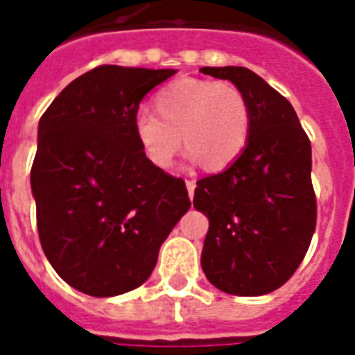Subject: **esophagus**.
<instances>
[{
  "label": "esophagus",
  "instance_id": "34e87169",
  "mask_svg": "<svg viewBox=\"0 0 355 355\" xmlns=\"http://www.w3.org/2000/svg\"><path fill=\"white\" fill-rule=\"evenodd\" d=\"M186 188H188V196L193 198V192H196V182H193V180H186Z\"/></svg>",
  "mask_w": 355,
  "mask_h": 355
}]
</instances>
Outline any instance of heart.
Segmentation results:
<instances>
[{"instance_id": "heart-1", "label": "heart", "mask_w": 355, "mask_h": 355, "mask_svg": "<svg viewBox=\"0 0 355 355\" xmlns=\"http://www.w3.org/2000/svg\"><path fill=\"white\" fill-rule=\"evenodd\" d=\"M154 110H139L132 132L148 162L167 169L182 144L205 171H223L243 152L251 132L245 94L232 83L180 78L154 96Z\"/></svg>"}]
</instances>
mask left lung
Here are the masks:
<instances>
[{"instance_id": "8db88e82", "label": "left lung", "mask_w": 355, "mask_h": 355, "mask_svg": "<svg viewBox=\"0 0 355 355\" xmlns=\"http://www.w3.org/2000/svg\"><path fill=\"white\" fill-rule=\"evenodd\" d=\"M200 72L232 81L251 110L241 155L193 192V207L209 218L201 268L216 289L261 297L295 274L312 241V146L291 102L261 76L243 66Z\"/></svg>"}]
</instances>
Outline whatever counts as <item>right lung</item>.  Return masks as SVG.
Instances as JSON below:
<instances>
[{
    "label": "right lung",
    "instance_id": "add662e5",
    "mask_svg": "<svg viewBox=\"0 0 355 355\" xmlns=\"http://www.w3.org/2000/svg\"><path fill=\"white\" fill-rule=\"evenodd\" d=\"M177 70L104 64L73 80L37 127L30 173L43 253L91 297L137 289L190 209L182 178L148 162L132 132L140 101Z\"/></svg>",
    "mask_w": 355,
    "mask_h": 355
}]
</instances>
